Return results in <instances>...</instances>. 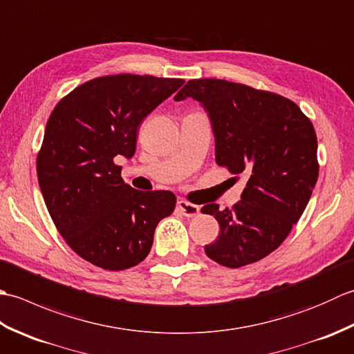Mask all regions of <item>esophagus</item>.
I'll return each instance as SVG.
<instances>
[{"instance_id": "esophagus-1", "label": "esophagus", "mask_w": 354, "mask_h": 354, "mask_svg": "<svg viewBox=\"0 0 354 354\" xmlns=\"http://www.w3.org/2000/svg\"><path fill=\"white\" fill-rule=\"evenodd\" d=\"M178 208H179V212H181L187 217H193L199 213V207L194 204H190V202H187V201H178Z\"/></svg>"}]
</instances>
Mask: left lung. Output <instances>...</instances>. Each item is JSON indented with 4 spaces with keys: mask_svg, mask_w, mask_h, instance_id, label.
Here are the masks:
<instances>
[{
    "mask_svg": "<svg viewBox=\"0 0 354 354\" xmlns=\"http://www.w3.org/2000/svg\"><path fill=\"white\" fill-rule=\"evenodd\" d=\"M187 97L207 112L216 162L250 176L232 209L202 208L221 225L205 254L227 268L259 261L284 242L312 196L319 169L313 124L289 99L228 80H189L173 99Z\"/></svg>",
    "mask_w": 354,
    "mask_h": 354,
    "instance_id": "obj_1",
    "label": "left lung"
}]
</instances>
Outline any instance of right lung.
Listing matches in <instances>:
<instances>
[{
	"mask_svg": "<svg viewBox=\"0 0 354 354\" xmlns=\"http://www.w3.org/2000/svg\"><path fill=\"white\" fill-rule=\"evenodd\" d=\"M183 84L137 74L97 77L51 112L37 181L57 231L95 266H137L152 248L156 225L175 209L171 192L145 193L124 184L117 161L131 160L140 123Z\"/></svg>",
	"mask_w": 354,
	"mask_h": 354,
	"instance_id": "obj_1",
	"label": "right lung"
}]
</instances>
